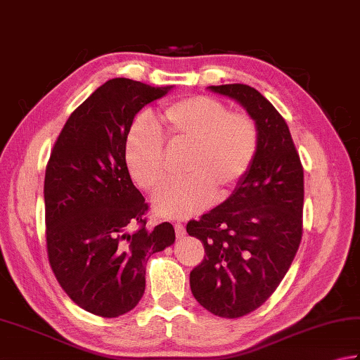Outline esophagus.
Instances as JSON below:
<instances>
[{"instance_id": "1", "label": "esophagus", "mask_w": 360, "mask_h": 360, "mask_svg": "<svg viewBox=\"0 0 360 360\" xmlns=\"http://www.w3.org/2000/svg\"><path fill=\"white\" fill-rule=\"evenodd\" d=\"M174 229H175V235H177V238H183V236H185V226H183L181 222H175Z\"/></svg>"}]
</instances>
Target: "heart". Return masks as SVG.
Listing matches in <instances>:
<instances>
[{"label": "heart", "instance_id": "obj_1", "mask_svg": "<svg viewBox=\"0 0 360 360\" xmlns=\"http://www.w3.org/2000/svg\"><path fill=\"white\" fill-rule=\"evenodd\" d=\"M185 152L181 172L155 198V210L167 218H185L210 202L226 199L240 185L259 150V127L243 111H229L219 100L203 96L167 103L160 114L158 131L141 120L128 131L125 161L133 181L155 193L167 180L166 147Z\"/></svg>", "mask_w": 360, "mask_h": 360}]
</instances>
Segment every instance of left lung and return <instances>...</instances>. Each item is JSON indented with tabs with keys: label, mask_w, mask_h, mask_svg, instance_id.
<instances>
[{
	"label": "left lung",
	"mask_w": 360,
	"mask_h": 360,
	"mask_svg": "<svg viewBox=\"0 0 360 360\" xmlns=\"http://www.w3.org/2000/svg\"><path fill=\"white\" fill-rule=\"evenodd\" d=\"M238 101L259 127V150L233 194L191 219L186 232L205 257L189 274L195 300L213 315L240 318L279 287L302 238L304 169L288 125L248 84L210 86Z\"/></svg>",
	"instance_id": "8db88e82"
}]
</instances>
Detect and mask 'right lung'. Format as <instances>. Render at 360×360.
Returning a JSON list of instances; mask_svg holds the SVG:
<instances>
[{
    "label": "right lung",
    "mask_w": 360,
    "mask_h": 360,
    "mask_svg": "<svg viewBox=\"0 0 360 360\" xmlns=\"http://www.w3.org/2000/svg\"><path fill=\"white\" fill-rule=\"evenodd\" d=\"M171 87L106 81L70 114L46 162L49 262L67 296L94 315L116 318L136 307L147 260L175 241L172 224L147 227L148 203L125 161L134 116Z\"/></svg>",
    "instance_id": "add662e5"
}]
</instances>
